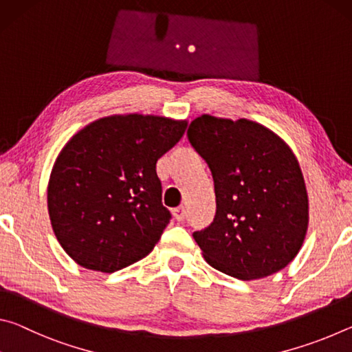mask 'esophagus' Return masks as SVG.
<instances>
[{
    "label": "esophagus",
    "mask_w": 352,
    "mask_h": 352,
    "mask_svg": "<svg viewBox=\"0 0 352 352\" xmlns=\"http://www.w3.org/2000/svg\"><path fill=\"white\" fill-rule=\"evenodd\" d=\"M172 214H174L175 220H178V222H182V220L184 219V214H186V211H184L183 206H178V208H175L174 211H172Z\"/></svg>",
    "instance_id": "esophagus-1"
}]
</instances>
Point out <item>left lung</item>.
<instances>
[{"label": "left lung", "mask_w": 352, "mask_h": 352, "mask_svg": "<svg viewBox=\"0 0 352 352\" xmlns=\"http://www.w3.org/2000/svg\"><path fill=\"white\" fill-rule=\"evenodd\" d=\"M188 141L211 170L216 216L194 231L208 264L237 279L284 269L305 241L309 204L290 147L258 122L201 115Z\"/></svg>", "instance_id": "1"}]
</instances>
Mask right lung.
<instances>
[{
	"instance_id": "right-lung-1",
	"label": "right lung",
	"mask_w": 352,
	"mask_h": 352,
	"mask_svg": "<svg viewBox=\"0 0 352 352\" xmlns=\"http://www.w3.org/2000/svg\"><path fill=\"white\" fill-rule=\"evenodd\" d=\"M186 130L160 116H109L62 148L47 184V211L65 252L113 273L152 252L170 220L157 162Z\"/></svg>"
}]
</instances>
